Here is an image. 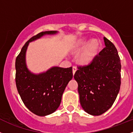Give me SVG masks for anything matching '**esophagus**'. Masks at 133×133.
<instances>
[{
  "label": "esophagus",
  "mask_w": 133,
  "mask_h": 133,
  "mask_svg": "<svg viewBox=\"0 0 133 133\" xmlns=\"http://www.w3.org/2000/svg\"><path fill=\"white\" fill-rule=\"evenodd\" d=\"M77 68L75 66H74L73 67V70H72V71H73V74H75V72H76V71H77Z\"/></svg>",
  "instance_id": "34e87169"
}]
</instances>
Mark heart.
<instances>
[{
	"label": "heart",
	"instance_id": "heart-1",
	"mask_svg": "<svg viewBox=\"0 0 133 133\" xmlns=\"http://www.w3.org/2000/svg\"><path fill=\"white\" fill-rule=\"evenodd\" d=\"M88 43V40L82 39L79 41L74 47V50L76 52L80 51L85 48L81 52L78 56V61L82 65H88L91 62L96 56L98 47V43L96 40L91 41L89 44Z\"/></svg>",
	"mask_w": 133,
	"mask_h": 133
}]
</instances>
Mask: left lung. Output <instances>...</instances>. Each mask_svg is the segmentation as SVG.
Returning <instances> with one entry per match:
<instances>
[{
  "label": "left lung",
  "instance_id": "8db88e82",
  "mask_svg": "<svg viewBox=\"0 0 133 133\" xmlns=\"http://www.w3.org/2000/svg\"><path fill=\"white\" fill-rule=\"evenodd\" d=\"M104 40L105 48L89 65L79 67L74 75L81 107L92 115H102L111 107L121 85L117 50L106 37Z\"/></svg>",
  "mask_w": 133,
  "mask_h": 133
}]
</instances>
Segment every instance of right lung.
Masks as SVG:
<instances>
[{"label":"right lung","instance_id":"obj_1","mask_svg":"<svg viewBox=\"0 0 133 133\" xmlns=\"http://www.w3.org/2000/svg\"><path fill=\"white\" fill-rule=\"evenodd\" d=\"M58 31H46L31 38L22 48L16 59V83L25 106L38 116H46L57 110L69 81L73 78L72 68L53 66L46 71L35 74L26 62V52L29 43Z\"/></svg>","mask_w":133,"mask_h":133}]
</instances>
